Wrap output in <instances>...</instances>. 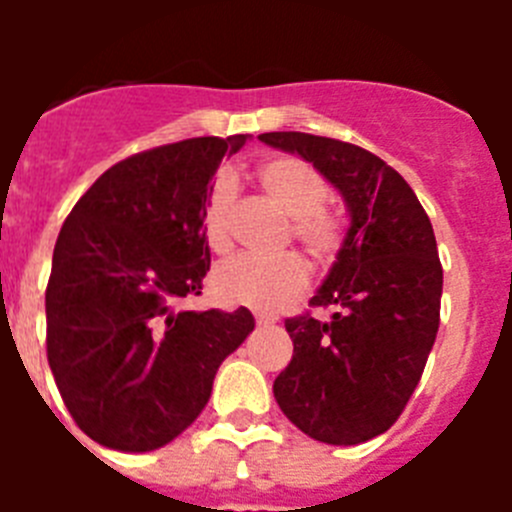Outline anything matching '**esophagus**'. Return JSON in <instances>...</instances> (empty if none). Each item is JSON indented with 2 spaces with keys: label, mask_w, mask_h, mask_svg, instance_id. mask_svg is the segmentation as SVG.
Returning <instances> with one entry per match:
<instances>
[{
  "label": "esophagus",
  "mask_w": 512,
  "mask_h": 512,
  "mask_svg": "<svg viewBox=\"0 0 512 512\" xmlns=\"http://www.w3.org/2000/svg\"><path fill=\"white\" fill-rule=\"evenodd\" d=\"M277 323V318L274 315H266V312H256V325L259 328H269V325Z\"/></svg>",
  "instance_id": "obj_1"
}]
</instances>
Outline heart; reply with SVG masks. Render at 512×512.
Listing matches in <instances>:
<instances>
[{"label":"heart","mask_w":512,"mask_h":512,"mask_svg":"<svg viewBox=\"0 0 512 512\" xmlns=\"http://www.w3.org/2000/svg\"><path fill=\"white\" fill-rule=\"evenodd\" d=\"M259 187L284 215L292 217V238L315 261H328L341 248L343 225L325 210L328 182L318 169L292 156L269 158L256 171ZM235 184L220 176L207 194L205 238L212 251H228L233 243ZM307 266L300 256L287 253L279 259L233 256L212 271V295L223 305H243L253 310H279L307 287Z\"/></svg>","instance_id":"1"}]
</instances>
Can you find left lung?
Returning a JSON list of instances; mask_svg holds the SVG:
<instances>
[{"label": "left lung", "instance_id": "left-lung-1", "mask_svg": "<svg viewBox=\"0 0 512 512\" xmlns=\"http://www.w3.org/2000/svg\"><path fill=\"white\" fill-rule=\"evenodd\" d=\"M341 194L348 230L310 305L333 307L284 323L295 354L274 397L315 441L356 446L400 418L438 333L443 271L433 225L410 184L379 156L343 140L264 133Z\"/></svg>", "mask_w": 512, "mask_h": 512}]
</instances>
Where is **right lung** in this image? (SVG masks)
<instances>
[{"label": "right lung", "mask_w": 512, "mask_h": 512, "mask_svg": "<svg viewBox=\"0 0 512 512\" xmlns=\"http://www.w3.org/2000/svg\"><path fill=\"white\" fill-rule=\"evenodd\" d=\"M248 135L192 138L104 171L66 217L45 289L48 364L71 418L107 449L143 454L205 410L253 315L184 310L210 271L207 194Z\"/></svg>", "instance_id": "1"}]
</instances>
